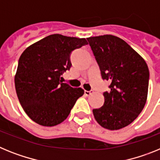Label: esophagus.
Masks as SVG:
<instances>
[{
    "mask_svg": "<svg viewBox=\"0 0 160 160\" xmlns=\"http://www.w3.org/2000/svg\"><path fill=\"white\" fill-rule=\"evenodd\" d=\"M92 92H93V91H92V90H91V91H86L85 90V91H84V95L87 96V97H88V96L91 95Z\"/></svg>",
    "mask_w": 160,
    "mask_h": 160,
    "instance_id": "1",
    "label": "esophagus"
}]
</instances>
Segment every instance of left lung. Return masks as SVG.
<instances>
[{
	"label": "left lung",
	"instance_id": "left-lung-1",
	"mask_svg": "<svg viewBox=\"0 0 160 160\" xmlns=\"http://www.w3.org/2000/svg\"><path fill=\"white\" fill-rule=\"evenodd\" d=\"M103 80L111 82L105 92V103L92 110L102 127L119 130L134 122L145 106L149 69L139 55L124 40L105 35L87 38Z\"/></svg>",
	"mask_w": 160,
	"mask_h": 160
}]
</instances>
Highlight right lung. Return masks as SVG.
I'll list each match as a JSON object with an SVG mask.
<instances>
[{"label":"right lung","mask_w":160,"mask_h":160,"mask_svg":"<svg viewBox=\"0 0 160 160\" xmlns=\"http://www.w3.org/2000/svg\"><path fill=\"white\" fill-rule=\"evenodd\" d=\"M85 38L55 34L32 44L23 51L15 75V88L20 104L34 122L54 126L68 118L81 88L61 80L72 66V51L87 45Z\"/></svg>","instance_id":"obj_1"}]
</instances>
